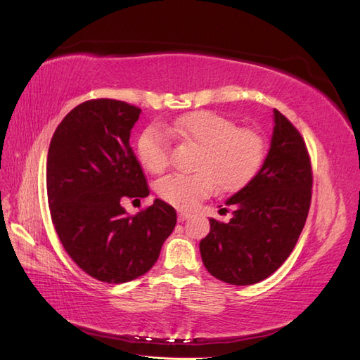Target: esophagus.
<instances>
[{
  "instance_id": "obj_1",
  "label": "esophagus",
  "mask_w": 360,
  "mask_h": 360,
  "mask_svg": "<svg viewBox=\"0 0 360 360\" xmlns=\"http://www.w3.org/2000/svg\"><path fill=\"white\" fill-rule=\"evenodd\" d=\"M190 218V213H186V212H179L178 213V221L179 223H184L186 219H188Z\"/></svg>"
}]
</instances>
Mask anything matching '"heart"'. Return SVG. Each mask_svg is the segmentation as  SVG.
Masks as SVG:
<instances>
[{
    "instance_id": "1",
    "label": "heart",
    "mask_w": 360,
    "mask_h": 360,
    "mask_svg": "<svg viewBox=\"0 0 360 360\" xmlns=\"http://www.w3.org/2000/svg\"><path fill=\"white\" fill-rule=\"evenodd\" d=\"M168 129L181 141L200 147L195 174H168L156 192L168 204L190 210L219 187L236 192L254 179L266 158V143L254 129L238 128L232 119L213 111H196L176 119ZM137 155L151 173H162L170 160V141L151 125L137 141Z\"/></svg>"
}]
</instances>
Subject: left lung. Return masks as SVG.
I'll use <instances>...</instances> for the list:
<instances>
[{
	"label": "left lung",
	"instance_id": "1",
	"mask_svg": "<svg viewBox=\"0 0 360 360\" xmlns=\"http://www.w3.org/2000/svg\"><path fill=\"white\" fill-rule=\"evenodd\" d=\"M272 120L262 168L226 201L233 207L231 221L210 218V232L200 243L205 269L229 285H254L272 275L307 223L312 187L307 145L280 111L274 110Z\"/></svg>",
	"mask_w": 360,
	"mask_h": 360
}]
</instances>
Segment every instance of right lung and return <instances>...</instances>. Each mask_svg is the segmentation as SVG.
<instances>
[{
    "label": "right lung",
    "instance_id": "obj_1",
    "mask_svg": "<svg viewBox=\"0 0 360 360\" xmlns=\"http://www.w3.org/2000/svg\"><path fill=\"white\" fill-rule=\"evenodd\" d=\"M141 110L112 98L88 101L66 114L52 136L46 187L53 227L80 269L105 283L148 272L176 226L162 200L128 217L122 198L150 195L129 147Z\"/></svg>",
    "mask_w": 360,
    "mask_h": 360
}]
</instances>
